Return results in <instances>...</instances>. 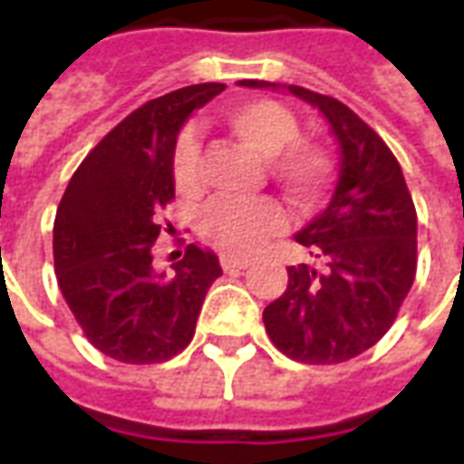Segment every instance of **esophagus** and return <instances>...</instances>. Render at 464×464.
<instances>
[{"label":"esophagus","mask_w":464,"mask_h":464,"mask_svg":"<svg viewBox=\"0 0 464 464\" xmlns=\"http://www.w3.org/2000/svg\"><path fill=\"white\" fill-rule=\"evenodd\" d=\"M221 266H223V271H236V268H248V266H251V261H248V258H243V256L223 253Z\"/></svg>","instance_id":"obj_1"}]
</instances>
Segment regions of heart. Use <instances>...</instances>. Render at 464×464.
<instances>
[{"instance_id":"heart-1","label":"heart","mask_w":464,"mask_h":464,"mask_svg":"<svg viewBox=\"0 0 464 464\" xmlns=\"http://www.w3.org/2000/svg\"><path fill=\"white\" fill-rule=\"evenodd\" d=\"M233 136L266 159V169L298 206H311L328 188L333 161L328 151L298 139V119L273 99H246L226 111ZM173 181L181 193L198 186V141L191 131L181 133L173 151ZM285 221L276 201L253 203L213 201L201 218V236L228 253H253Z\"/></svg>"}]
</instances>
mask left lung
Masks as SVG:
<instances>
[{
  "mask_svg": "<svg viewBox=\"0 0 464 464\" xmlns=\"http://www.w3.org/2000/svg\"><path fill=\"white\" fill-rule=\"evenodd\" d=\"M318 109L338 143V181L328 206L295 241L318 266H291L288 285L263 311L288 358L333 365L365 353L390 331L418 268V213L398 159L355 111L311 89L246 79Z\"/></svg>",
  "mask_w": 464,
  "mask_h": 464,
  "instance_id": "8db88e82",
  "label": "left lung"
}]
</instances>
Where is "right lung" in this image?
I'll return each instance as SVG.
<instances>
[{
    "label": "right lung",
    "mask_w": 464,
    "mask_h": 464,
    "mask_svg": "<svg viewBox=\"0 0 464 464\" xmlns=\"http://www.w3.org/2000/svg\"><path fill=\"white\" fill-rule=\"evenodd\" d=\"M223 89L183 86L139 106L92 149L56 208V281L89 343L109 358L146 365L179 355L223 273L218 256L193 243L173 273L151 256L156 211L173 198L179 131Z\"/></svg>",
    "instance_id": "1"
}]
</instances>
